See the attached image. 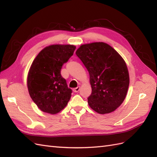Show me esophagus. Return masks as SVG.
I'll list each match as a JSON object with an SVG mask.
<instances>
[{"instance_id":"obj_1","label":"esophagus","mask_w":157,"mask_h":157,"mask_svg":"<svg viewBox=\"0 0 157 157\" xmlns=\"http://www.w3.org/2000/svg\"><path fill=\"white\" fill-rule=\"evenodd\" d=\"M79 89H80V88H79V86H78V87H77V88H75L73 89V92H79Z\"/></svg>"}]
</instances>
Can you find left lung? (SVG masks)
<instances>
[{"label":"left lung","mask_w":157,"mask_h":157,"mask_svg":"<svg viewBox=\"0 0 157 157\" xmlns=\"http://www.w3.org/2000/svg\"><path fill=\"white\" fill-rule=\"evenodd\" d=\"M87 69L92 93L89 106L100 114L114 111L122 104L128 92V67L121 56L104 42L82 45L75 52Z\"/></svg>","instance_id":"left-lung-1"}]
</instances>
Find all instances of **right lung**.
Here are the masks:
<instances>
[{
    "label": "right lung",
    "mask_w": 157,
    "mask_h": 157,
    "mask_svg": "<svg viewBox=\"0 0 157 157\" xmlns=\"http://www.w3.org/2000/svg\"><path fill=\"white\" fill-rule=\"evenodd\" d=\"M73 45H51L39 52L28 76L29 94L42 111L56 114L64 109L71 98L72 90L67 87L61 70L73 55Z\"/></svg>",
    "instance_id": "right-lung-1"
}]
</instances>
